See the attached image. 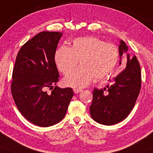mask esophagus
<instances>
[{
	"label": "esophagus",
	"instance_id": "34e87169",
	"mask_svg": "<svg viewBox=\"0 0 153 153\" xmlns=\"http://www.w3.org/2000/svg\"><path fill=\"white\" fill-rule=\"evenodd\" d=\"M82 90H81V89H78V88H75L73 89V92H74V93H79V92H82Z\"/></svg>",
	"mask_w": 153,
	"mask_h": 153
}]
</instances>
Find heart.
Here are the masks:
<instances>
[{"instance_id": "obj_1", "label": "heart", "mask_w": 153, "mask_h": 153, "mask_svg": "<svg viewBox=\"0 0 153 153\" xmlns=\"http://www.w3.org/2000/svg\"><path fill=\"white\" fill-rule=\"evenodd\" d=\"M58 69L67 75L74 70L80 61L81 65L63 80L66 86L83 88L94 78L102 80L111 74L119 60L118 48L94 36L75 39L71 48L62 46L56 51Z\"/></svg>"}]
</instances>
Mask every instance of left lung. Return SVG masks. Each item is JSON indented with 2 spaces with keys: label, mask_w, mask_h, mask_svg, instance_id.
I'll return each instance as SVG.
<instances>
[{
  "label": "left lung",
  "mask_w": 153,
  "mask_h": 153,
  "mask_svg": "<svg viewBox=\"0 0 153 153\" xmlns=\"http://www.w3.org/2000/svg\"><path fill=\"white\" fill-rule=\"evenodd\" d=\"M119 55L126 52L128 46L121 41ZM121 64V62H120ZM110 84L104 89H94L93 99L90 107V115L94 121L110 126L121 122L133 109L140 93L141 71L136 56L130 59L127 54L126 66Z\"/></svg>",
  "instance_id": "left-lung-1"
}]
</instances>
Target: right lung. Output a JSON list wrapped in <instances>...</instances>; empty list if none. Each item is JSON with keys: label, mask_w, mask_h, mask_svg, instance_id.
<instances>
[{"label": "right lung", "mask_w": 153, "mask_h": 153, "mask_svg": "<svg viewBox=\"0 0 153 153\" xmlns=\"http://www.w3.org/2000/svg\"><path fill=\"white\" fill-rule=\"evenodd\" d=\"M62 32H42L20 48L13 71L11 93L23 117L42 127L61 121L73 96L72 88L53 86L59 81L55 53ZM53 89L51 95L45 90Z\"/></svg>", "instance_id": "add662e5"}]
</instances>
